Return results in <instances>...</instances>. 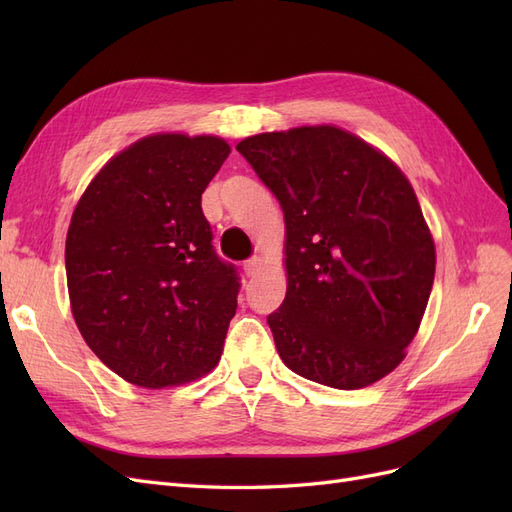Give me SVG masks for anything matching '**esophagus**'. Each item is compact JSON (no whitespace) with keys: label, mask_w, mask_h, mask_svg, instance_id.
<instances>
[{"label":"esophagus","mask_w":512,"mask_h":512,"mask_svg":"<svg viewBox=\"0 0 512 512\" xmlns=\"http://www.w3.org/2000/svg\"><path fill=\"white\" fill-rule=\"evenodd\" d=\"M260 267H262V260H260L258 256H254V258L243 262V273H245L247 277H252V275H256V273L260 271Z\"/></svg>","instance_id":"esophagus-1"}]
</instances>
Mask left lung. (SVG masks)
<instances>
[{"instance_id":"obj_1","label":"left lung","mask_w":512,"mask_h":512,"mask_svg":"<svg viewBox=\"0 0 512 512\" xmlns=\"http://www.w3.org/2000/svg\"><path fill=\"white\" fill-rule=\"evenodd\" d=\"M237 151L284 209L288 288L267 322L286 367L342 391L391 374L436 273L410 181L333 126L256 134Z\"/></svg>"}]
</instances>
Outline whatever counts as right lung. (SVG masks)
I'll return each mask as SVG.
<instances>
[{"mask_svg": "<svg viewBox=\"0 0 512 512\" xmlns=\"http://www.w3.org/2000/svg\"><path fill=\"white\" fill-rule=\"evenodd\" d=\"M228 153L218 136H147L106 162L72 213L76 327L136 386L190 382L220 361L241 284L213 250L200 196Z\"/></svg>", "mask_w": 512, "mask_h": 512, "instance_id": "obj_1", "label": "right lung"}]
</instances>
